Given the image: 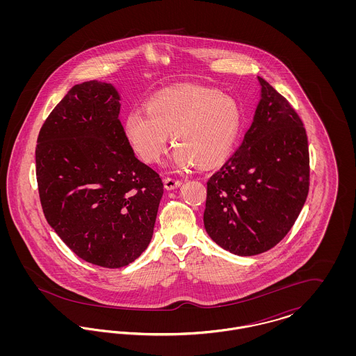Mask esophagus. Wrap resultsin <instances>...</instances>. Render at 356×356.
I'll return each instance as SVG.
<instances>
[{"mask_svg": "<svg viewBox=\"0 0 356 356\" xmlns=\"http://www.w3.org/2000/svg\"><path fill=\"white\" fill-rule=\"evenodd\" d=\"M181 184H183V181L179 180V179H176V177H165V179H164V186H165L167 189H175V188L181 186Z\"/></svg>", "mask_w": 356, "mask_h": 356, "instance_id": "obj_1", "label": "esophagus"}]
</instances>
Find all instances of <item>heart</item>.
<instances>
[{
  "label": "heart",
  "mask_w": 356,
  "mask_h": 356,
  "mask_svg": "<svg viewBox=\"0 0 356 356\" xmlns=\"http://www.w3.org/2000/svg\"><path fill=\"white\" fill-rule=\"evenodd\" d=\"M243 116L232 97L204 86H177L154 95L145 111L132 109L124 134L144 161L156 163L172 143L170 164L186 170L196 163L211 165L229 152L241 129Z\"/></svg>",
  "instance_id": "obj_1"
}]
</instances>
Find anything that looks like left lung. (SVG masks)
Instances as JSON below:
<instances>
[{
	"instance_id": "1",
	"label": "left lung",
	"mask_w": 356,
	"mask_h": 356,
	"mask_svg": "<svg viewBox=\"0 0 356 356\" xmlns=\"http://www.w3.org/2000/svg\"><path fill=\"white\" fill-rule=\"evenodd\" d=\"M244 140L207 183L204 227L221 248L252 256L271 250L298 219L309 189L303 122L264 79Z\"/></svg>"
}]
</instances>
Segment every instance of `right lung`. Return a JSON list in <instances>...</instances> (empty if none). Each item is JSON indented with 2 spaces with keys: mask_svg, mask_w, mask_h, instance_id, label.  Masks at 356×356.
Returning <instances> with one entry per match:
<instances>
[{
  "mask_svg": "<svg viewBox=\"0 0 356 356\" xmlns=\"http://www.w3.org/2000/svg\"><path fill=\"white\" fill-rule=\"evenodd\" d=\"M112 84L74 85L40 129L35 176L54 232L85 261L120 268L145 251L164 186L140 161Z\"/></svg>",
  "mask_w": 356,
  "mask_h": 356,
  "instance_id": "right-lung-1",
  "label": "right lung"
}]
</instances>
